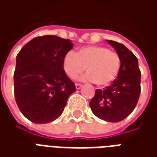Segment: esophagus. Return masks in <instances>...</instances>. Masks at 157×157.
<instances>
[{
  "mask_svg": "<svg viewBox=\"0 0 157 157\" xmlns=\"http://www.w3.org/2000/svg\"><path fill=\"white\" fill-rule=\"evenodd\" d=\"M82 87V84H79V83H75V88L79 90V89H81Z\"/></svg>",
  "mask_w": 157,
  "mask_h": 157,
  "instance_id": "1",
  "label": "esophagus"
}]
</instances>
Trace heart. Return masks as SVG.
Segmentation results:
<instances>
[{
    "instance_id": "1",
    "label": "heart",
    "mask_w": 157,
    "mask_h": 157,
    "mask_svg": "<svg viewBox=\"0 0 157 157\" xmlns=\"http://www.w3.org/2000/svg\"><path fill=\"white\" fill-rule=\"evenodd\" d=\"M82 81L94 82L96 85L108 86L118 76L121 69V58L116 52L103 46L88 45L76 53L69 52L63 59V69L70 78L74 79L85 71Z\"/></svg>"
}]
</instances>
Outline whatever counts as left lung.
I'll list each match as a JSON object with an SVG mask.
<instances>
[{
	"label": "left lung",
	"instance_id": "obj_1",
	"mask_svg": "<svg viewBox=\"0 0 157 157\" xmlns=\"http://www.w3.org/2000/svg\"><path fill=\"white\" fill-rule=\"evenodd\" d=\"M120 58L121 69L117 78L106 88L97 89L90 102L92 113L107 122H119L135 109L140 94V71L138 59L118 42L107 40Z\"/></svg>",
	"mask_w": 157,
	"mask_h": 157
}]
</instances>
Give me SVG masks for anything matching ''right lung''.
<instances>
[{"label": "right lung", "instance_id": "right-lung-1", "mask_svg": "<svg viewBox=\"0 0 157 157\" xmlns=\"http://www.w3.org/2000/svg\"><path fill=\"white\" fill-rule=\"evenodd\" d=\"M73 48L70 39L36 37L17 55L14 94L20 111L35 124H47L61 115L75 91L63 69L65 55Z\"/></svg>", "mask_w": 157, "mask_h": 157}]
</instances>
